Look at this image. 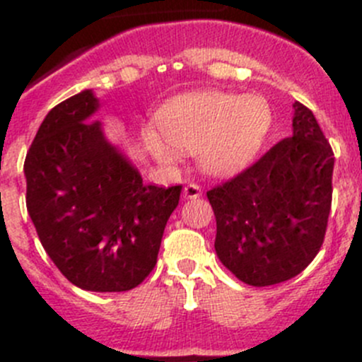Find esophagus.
Returning a JSON list of instances; mask_svg holds the SVG:
<instances>
[{
  "label": "esophagus",
  "mask_w": 362,
  "mask_h": 362,
  "mask_svg": "<svg viewBox=\"0 0 362 362\" xmlns=\"http://www.w3.org/2000/svg\"><path fill=\"white\" fill-rule=\"evenodd\" d=\"M203 194L202 187L198 184H189L184 187V198L185 199H196Z\"/></svg>",
  "instance_id": "obj_1"
}]
</instances>
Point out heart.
<instances>
[{
    "instance_id": "heart-1",
    "label": "heart",
    "mask_w": 362,
    "mask_h": 362,
    "mask_svg": "<svg viewBox=\"0 0 362 362\" xmlns=\"http://www.w3.org/2000/svg\"><path fill=\"white\" fill-rule=\"evenodd\" d=\"M154 127L141 129L145 148L164 164L180 159V151L196 152L199 166L215 177H231L261 148L272 108L255 94L218 90L185 93L168 100L156 113Z\"/></svg>"
}]
</instances>
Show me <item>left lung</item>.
Segmentation results:
<instances>
[{
    "mask_svg": "<svg viewBox=\"0 0 362 362\" xmlns=\"http://www.w3.org/2000/svg\"><path fill=\"white\" fill-rule=\"evenodd\" d=\"M293 107V136L206 192L217 221V257L236 279L254 287L299 275L326 235L333 148L312 110L299 101Z\"/></svg>",
    "mask_w": 362,
    "mask_h": 362,
    "instance_id": "left-lung-1",
    "label": "left lung"
}]
</instances>
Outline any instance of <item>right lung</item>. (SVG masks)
<instances>
[{
  "mask_svg": "<svg viewBox=\"0 0 362 362\" xmlns=\"http://www.w3.org/2000/svg\"><path fill=\"white\" fill-rule=\"evenodd\" d=\"M100 107L86 89L47 113L24 160L25 204L43 249L73 286L122 293L154 269L182 185H145L93 119Z\"/></svg>",
  "mask_w": 362,
  "mask_h": 362,
  "instance_id": "obj_1",
  "label": "right lung"
}]
</instances>
